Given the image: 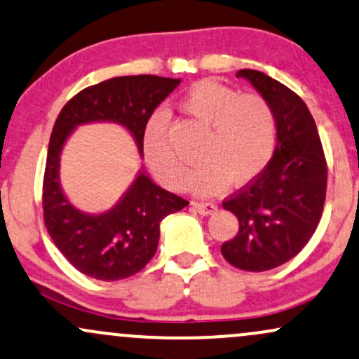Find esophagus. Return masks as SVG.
<instances>
[{
    "mask_svg": "<svg viewBox=\"0 0 359 359\" xmlns=\"http://www.w3.org/2000/svg\"><path fill=\"white\" fill-rule=\"evenodd\" d=\"M193 208H195L200 215H205L206 217V215H213L217 212L218 206L215 203H198L196 201V203H193Z\"/></svg>",
    "mask_w": 359,
    "mask_h": 359,
    "instance_id": "34e87169",
    "label": "esophagus"
}]
</instances>
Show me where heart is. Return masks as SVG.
<instances>
[{"instance_id": "heart-1", "label": "heart", "mask_w": 359, "mask_h": 359, "mask_svg": "<svg viewBox=\"0 0 359 359\" xmlns=\"http://www.w3.org/2000/svg\"><path fill=\"white\" fill-rule=\"evenodd\" d=\"M181 107L208 128L200 149L203 161L183 188L196 195H217L230 184L250 183L271 163L277 142V122L264 97L240 95L215 80L198 82L181 100ZM142 154L164 187L178 188L184 164L168 139V114L156 111L142 133Z\"/></svg>"}]
</instances>
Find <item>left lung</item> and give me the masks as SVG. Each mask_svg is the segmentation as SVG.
I'll use <instances>...</instances> for the list:
<instances>
[{
  "label": "left lung",
  "instance_id": "8db88e82",
  "mask_svg": "<svg viewBox=\"0 0 359 359\" xmlns=\"http://www.w3.org/2000/svg\"><path fill=\"white\" fill-rule=\"evenodd\" d=\"M237 77L250 82L272 107L277 144L262 175L223 201L240 226L222 254L233 267L262 272L296 257L313 237L326 200L327 170L304 100L264 72L243 69Z\"/></svg>",
  "mask_w": 359,
  "mask_h": 359
}]
</instances>
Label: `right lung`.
Instances as JSON below:
<instances>
[{
    "label": "right lung",
    "mask_w": 359,
    "mask_h": 359,
    "mask_svg": "<svg viewBox=\"0 0 359 359\" xmlns=\"http://www.w3.org/2000/svg\"><path fill=\"white\" fill-rule=\"evenodd\" d=\"M180 82L181 79L158 75L104 80L79 92L55 121L43 178L45 226L63 257L92 279L119 280L144 269L158 248L159 223L183 210L188 201L158 187L141 168L112 208L102 213L82 212L62 189L63 146L79 126L112 122L129 130L142 156L146 122Z\"/></svg>",
    "instance_id": "1"
}]
</instances>
